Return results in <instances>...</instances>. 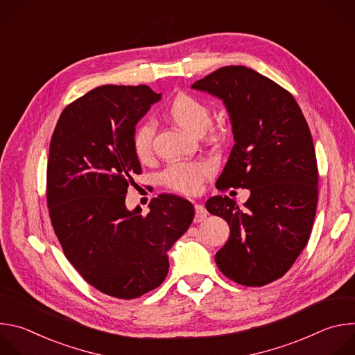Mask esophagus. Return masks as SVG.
<instances>
[{
  "instance_id": "1",
  "label": "esophagus",
  "mask_w": 355,
  "mask_h": 355,
  "mask_svg": "<svg viewBox=\"0 0 355 355\" xmlns=\"http://www.w3.org/2000/svg\"><path fill=\"white\" fill-rule=\"evenodd\" d=\"M207 216H208V211L202 207V205H195V222L198 223V222H202V220H205L207 219Z\"/></svg>"
}]
</instances>
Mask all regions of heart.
<instances>
[{
    "label": "heart",
    "instance_id": "heart-1",
    "mask_svg": "<svg viewBox=\"0 0 355 355\" xmlns=\"http://www.w3.org/2000/svg\"><path fill=\"white\" fill-rule=\"evenodd\" d=\"M164 116L177 128L192 135L205 133L212 123V110L189 94H178L166 108ZM155 128L146 122L136 128L132 137V147L139 162L144 163L151 157ZM209 174V166L202 162L177 163L164 170L162 181L170 189L192 195L200 189L202 181Z\"/></svg>",
    "mask_w": 355,
    "mask_h": 355
}]
</instances>
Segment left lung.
<instances>
[{
	"label": "left lung",
	"instance_id": "8db88e82",
	"mask_svg": "<svg viewBox=\"0 0 355 355\" xmlns=\"http://www.w3.org/2000/svg\"><path fill=\"white\" fill-rule=\"evenodd\" d=\"M223 101L234 146L216 188H247L240 209L229 196L207 200L230 227L218 268L245 286L281 278L308 244L318 207L313 139L295 98L245 66H226L192 84Z\"/></svg>",
	"mask_w": 355,
	"mask_h": 355
}]
</instances>
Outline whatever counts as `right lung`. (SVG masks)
Here are the masks:
<instances>
[{
	"mask_svg": "<svg viewBox=\"0 0 355 355\" xmlns=\"http://www.w3.org/2000/svg\"><path fill=\"white\" fill-rule=\"evenodd\" d=\"M162 94L147 85H101L62 112L50 140L47 207L64 256L95 289L135 299L168 272L167 251L193 219L189 200L162 193L129 211L126 192L141 173L132 137Z\"/></svg>",
	"mask_w": 355,
	"mask_h": 355,
	"instance_id": "1",
	"label": "right lung"
}]
</instances>
